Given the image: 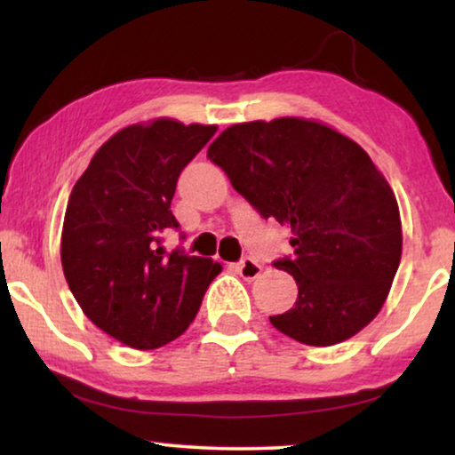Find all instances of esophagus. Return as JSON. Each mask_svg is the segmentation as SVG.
I'll list each match as a JSON object with an SVG mask.
<instances>
[{
  "instance_id": "34e87169",
  "label": "esophagus",
  "mask_w": 455,
  "mask_h": 455,
  "mask_svg": "<svg viewBox=\"0 0 455 455\" xmlns=\"http://www.w3.org/2000/svg\"><path fill=\"white\" fill-rule=\"evenodd\" d=\"M235 269H238L242 279H257L260 275V271H263V267H260L254 259L246 257V259L240 260Z\"/></svg>"
}]
</instances>
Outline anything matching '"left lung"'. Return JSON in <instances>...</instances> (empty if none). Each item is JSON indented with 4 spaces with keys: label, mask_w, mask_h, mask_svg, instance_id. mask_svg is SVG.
Listing matches in <instances>:
<instances>
[{
    "label": "left lung",
    "mask_w": 455,
    "mask_h": 455,
    "mask_svg": "<svg viewBox=\"0 0 455 455\" xmlns=\"http://www.w3.org/2000/svg\"><path fill=\"white\" fill-rule=\"evenodd\" d=\"M207 157L260 215L291 229L296 304L271 325L307 346L350 339L379 315L402 259L394 190L358 142L307 117L234 124Z\"/></svg>",
    "instance_id": "1"
}]
</instances>
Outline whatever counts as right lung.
I'll return each instance as SVG.
<instances>
[{"instance_id":"right-lung-1","label":"right lung","mask_w":455,"mask_h":455,"mask_svg":"<svg viewBox=\"0 0 455 455\" xmlns=\"http://www.w3.org/2000/svg\"><path fill=\"white\" fill-rule=\"evenodd\" d=\"M217 126L172 117L122 128L74 184L61 229V267L83 313L134 350L180 338L221 273L211 259L165 252L161 234L180 172Z\"/></svg>"}]
</instances>
